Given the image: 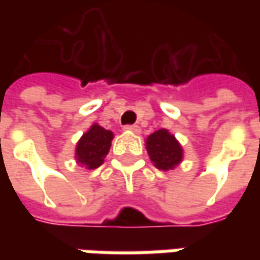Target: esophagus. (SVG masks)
Masks as SVG:
<instances>
[{
    "instance_id": "34e87169",
    "label": "esophagus",
    "mask_w": 260,
    "mask_h": 260,
    "mask_svg": "<svg viewBox=\"0 0 260 260\" xmlns=\"http://www.w3.org/2000/svg\"><path fill=\"white\" fill-rule=\"evenodd\" d=\"M125 130H128V132H133L136 135H139L140 133V127L137 124H128V125H124Z\"/></svg>"
}]
</instances>
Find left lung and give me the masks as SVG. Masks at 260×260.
<instances>
[{
	"label": "left lung",
	"mask_w": 260,
	"mask_h": 260,
	"mask_svg": "<svg viewBox=\"0 0 260 260\" xmlns=\"http://www.w3.org/2000/svg\"><path fill=\"white\" fill-rule=\"evenodd\" d=\"M146 150L157 169L169 171L182 162L184 150L166 128H160L146 139Z\"/></svg>",
	"instance_id": "8db88e82"
}]
</instances>
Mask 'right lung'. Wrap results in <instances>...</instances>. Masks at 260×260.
Instances as JSON below:
<instances>
[{"mask_svg": "<svg viewBox=\"0 0 260 260\" xmlns=\"http://www.w3.org/2000/svg\"><path fill=\"white\" fill-rule=\"evenodd\" d=\"M113 137V132L105 130L104 127L98 124L91 125L89 130L84 133L76 143V162L88 169H95L103 165L104 157L110 150Z\"/></svg>", "mask_w": 260, "mask_h": 260, "instance_id": "obj_1", "label": "right lung"}]
</instances>
